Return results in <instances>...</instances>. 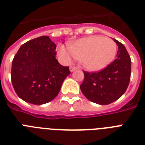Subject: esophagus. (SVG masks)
<instances>
[{
  "label": "esophagus",
  "mask_w": 145,
  "mask_h": 145,
  "mask_svg": "<svg viewBox=\"0 0 145 145\" xmlns=\"http://www.w3.org/2000/svg\"><path fill=\"white\" fill-rule=\"evenodd\" d=\"M77 67H75V66H70V71L72 72V71H75L76 69H77Z\"/></svg>",
  "instance_id": "1"
}]
</instances>
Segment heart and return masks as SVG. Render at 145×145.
I'll return each mask as SVG.
<instances>
[{"label": "heart", "mask_w": 145, "mask_h": 145, "mask_svg": "<svg viewBox=\"0 0 145 145\" xmlns=\"http://www.w3.org/2000/svg\"><path fill=\"white\" fill-rule=\"evenodd\" d=\"M117 53V44L110 37L90 36L68 44V49L60 46L58 54L66 62L72 58L80 60L84 68L96 71L105 68Z\"/></svg>", "instance_id": "heart-1"}]
</instances>
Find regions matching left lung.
Masks as SVG:
<instances>
[{
    "mask_svg": "<svg viewBox=\"0 0 145 145\" xmlns=\"http://www.w3.org/2000/svg\"><path fill=\"white\" fill-rule=\"evenodd\" d=\"M114 40L118 46L116 59L98 72L84 71V80L80 85V90L86 99L102 105L120 98L130 80V56L123 44Z\"/></svg>",
    "mask_w": 145,
    "mask_h": 145,
    "instance_id": "1",
    "label": "left lung"
}]
</instances>
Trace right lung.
I'll list each match as a JSON object with an SVG mask.
<instances>
[{
    "mask_svg": "<svg viewBox=\"0 0 145 145\" xmlns=\"http://www.w3.org/2000/svg\"><path fill=\"white\" fill-rule=\"evenodd\" d=\"M56 45L47 36L22 44L12 61L11 80L18 96L40 105L54 99L70 74L69 67L56 59Z\"/></svg>",
    "mask_w": 145,
    "mask_h": 145,
    "instance_id": "obj_1",
    "label": "right lung"
}]
</instances>
